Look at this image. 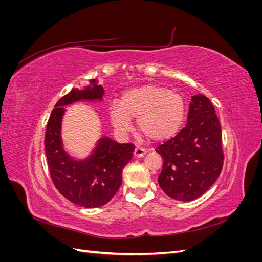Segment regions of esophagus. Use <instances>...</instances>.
Segmentation results:
<instances>
[{"mask_svg":"<svg viewBox=\"0 0 262 262\" xmlns=\"http://www.w3.org/2000/svg\"><path fill=\"white\" fill-rule=\"evenodd\" d=\"M146 153H147V150L145 148L136 147V149H134V156L136 157H142V156H144Z\"/></svg>","mask_w":262,"mask_h":262,"instance_id":"obj_1","label":"esophagus"}]
</instances>
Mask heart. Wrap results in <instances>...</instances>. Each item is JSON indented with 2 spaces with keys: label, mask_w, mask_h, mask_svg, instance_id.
Listing matches in <instances>:
<instances>
[{
  "label": "heart",
  "mask_w": 262,
  "mask_h": 262,
  "mask_svg": "<svg viewBox=\"0 0 262 262\" xmlns=\"http://www.w3.org/2000/svg\"><path fill=\"white\" fill-rule=\"evenodd\" d=\"M109 115L120 133H128L132 128L131 118H137V128L147 140L162 142L175 136L184 123L186 104L180 94L148 84L126 91L120 104L113 102Z\"/></svg>",
  "instance_id": "obj_1"
}]
</instances>
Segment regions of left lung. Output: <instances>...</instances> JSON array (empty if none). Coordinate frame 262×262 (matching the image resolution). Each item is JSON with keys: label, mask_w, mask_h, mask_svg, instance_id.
I'll return each instance as SVG.
<instances>
[{"label": "left lung", "mask_w": 262, "mask_h": 262, "mask_svg": "<svg viewBox=\"0 0 262 262\" xmlns=\"http://www.w3.org/2000/svg\"><path fill=\"white\" fill-rule=\"evenodd\" d=\"M156 152L164 161L158 184L172 199L192 201L216 181L224 154L221 124L208 97L192 96L186 126Z\"/></svg>", "instance_id": "left-lung-1"}]
</instances>
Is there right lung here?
Here are the masks:
<instances>
[{
	"label": "right lung",
	"mask_w": 262,
	"mask_h": 262,
	"mask_svg": "<svg viewBox=\"0 0 262 262\" xmlns=\"http://www.w3.org/2000/svg\"><path fill=\"white\" fill-rule=\"evenodd\" d=\"M85 90H72L63 96L51 112L47 124L45 149L50 177L58 191L83 208H98L113 199L121 186L122 170L133 156L134 144H120L101 138L91 157L74 161L62 146L61 121L63 106L78 100L102 99L105 91L96 81Z\"/></svg>",
	"instance_id": "obj_1"
}]
</instances>
